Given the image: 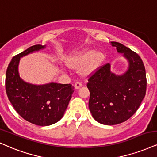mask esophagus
I'll use <instances>...</instances> for the list:
<instances>
[{
  "label": "esophagus",
  "mask_w": 157,
  "mask_h": 157,
  "mask_svg": "<svg viewBox=\"0 0 157 157\" xmlns=\"http://www.w3.org/2000/svg\"><path fill=\"white\" fill-rule=\"evenodd\" d=\"M82 86H83V85H82V83L76 82L75 84V90H78V89H80Z\"/></svg>",
  "instance_id": "esophagus-1"
}]
</instances>
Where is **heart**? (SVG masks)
Segmentation results:
<instances>
[{"instance_id":"heart-1","label":"heart","mask_w":157,"mask_h":157,"mask_svg":"<svg viewBox=\"0 0 157 157\" xmlns=\"http://www.w3.org/2000/svg\"><path fill=\"white\" fill-rule=\"evenodd\" d=\"M104 59L101 52H96L93 49H85L78 53L70 56L67 59V65L72 69L82 67L81 74L87 77L94 74L100 67Z\"/></svg>"}]
</instances>
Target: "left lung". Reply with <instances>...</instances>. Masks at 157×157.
<instances>
[{"instance_id": "left-lung-1", "label": "left lung", "mask_w": 157, "mask_h": 157, "mask_svg": "<svg viewBox=\"0 0 157 157\" xmlns=\"http://www.w3.org/2000/svg\"><path fill=\"white\" fill-rule=\"evenodd\" d=\"M128 63L121 74L111 71V64L100 67L88 80L89 108L98 122L114 125L127 121L138 109L146 92L144 63L138 54L118 42H111Z\"/></svg>"}]
</instances>
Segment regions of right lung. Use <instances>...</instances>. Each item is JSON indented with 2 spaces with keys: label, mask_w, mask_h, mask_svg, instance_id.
<instances>
[{
  "label": "right lung",
  "mask_w": 157,
  "mask_h": 157,
  "mask_svg": "<svg viewBox=\"0 0 157 157\" xmlns=\"http://www.w3.org/2000/svg\"><path fill=\"white\" fill-rule=\"evenodd\" d=\"M46 47L38 44L14 56L6 74V91L13 107L23 119L38 126L52 125L59 121L74 92L71 84L51 82L37 85L25 82L19 76L20 58Z\"/></svg>",
  "instance_id": "1"
}]
</instances>
